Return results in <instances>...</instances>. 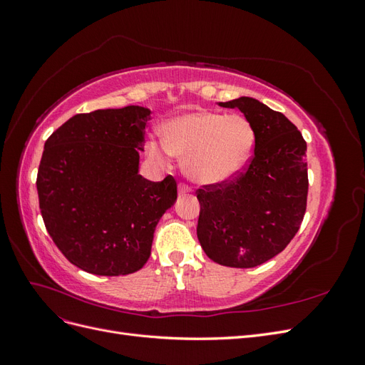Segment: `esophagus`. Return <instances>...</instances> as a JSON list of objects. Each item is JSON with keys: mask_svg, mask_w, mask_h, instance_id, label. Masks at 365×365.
Wrapping results in <instances>:
<instances>
[{"mask_svg": "<svg viewBox=\"0 0 365 365\" xmlns=\"http://www.w3.org/2000/svg\"><path fill=\"white\" fill-rule=\"evenodd\" d=\"M192 192V189L187 184H184V182H180V185H178V195L180 196H184V195H187V193H190Z\"/></svg>", "mask_w": 365, "mask_h": 365, "instance_id": "obj_1", "label": "esophagus"}]
</instances>
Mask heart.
Listing matches in <instances>:
<instances>
[{
  "label": "heart",
  "mask_w": 365,
  "mask_h": 365,
  "mask_svg": "<svg viewBox=\"0 0 365 365\" xmlns=\"http://www.w3.org/2000/svg\"><path fill=\"white\" fill-rule=\"evenodd\" d=\"M254 143L256 135L245 117L196 109L165 121L163 140L149 138L146 152L158 163L170 155L182 158L190 180L219 184L247 168Z\"/></svg>",
  "instance_id": "obj_1"
}]
</instances>
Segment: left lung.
<instances>
[{
	"instance_id": "1",
	"label": "left lung",
	"mask_w": 365,
	"mask_h": 365,
	"mask_svg": "<svg viewBox=\"0 0 365 365\" xmlns=\"http://www.w3.org/2000/svg\"><path fill=\"white\" fill-rule=\"evenodd\" d=\"M219 106L244 113L256 135L254 155L233 180L197 189L196 233L213 262L254 268L288 247L302 225L309 187L306 141L282 113L256 98Z\"/></svg>"
}]
</instances>
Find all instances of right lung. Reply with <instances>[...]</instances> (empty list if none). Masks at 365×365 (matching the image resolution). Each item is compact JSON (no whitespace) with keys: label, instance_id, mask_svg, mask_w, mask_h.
<instances>
[{"label":"right lung","instance_id":"right-lung-1","mask_svg":"<svg viewBox=\"0 0 365 365\" xmlns=\"http://www.w3.org/2000/svg\"><path fill=\"white\" fill-rule=\"evenodd\" d=\"M150 111L143 106L77 114L46 141L36 189L43 224L77 268L126 275L145 267L176 181L138 173Z\"/></svg>","mask_w":365,"mask_h":365}]
</instances>
